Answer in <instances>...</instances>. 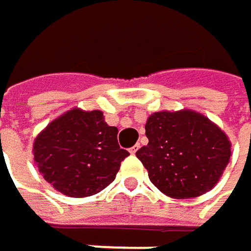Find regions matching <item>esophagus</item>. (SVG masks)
<instances>
[{"label": "esophagus", "instance_id": "obj_1", "mask_svg": "<svg viewBox=\"0 0 251 251\" xmlns=\"http://www.w3.org/2000/svg\"><path fill=\"white\" fill-rule=\"evenodd\" d=\"M138 149H139V145H135V147H132V148L129 149V152H130V153H132V155H135V153H136V151H138Z\"/></svg>", "mask_w": 251, "mask_h": 251}]
</instances>
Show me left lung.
I'll return each instance as SVG.
<instances>
[{
  "instance_id": "left-lung-1",
  "label": "left lung",
  "mask_w": 251,
  "mask_h": 251,
  "mask_svg": "<svg viewBox=\"0 0 251 251\" xmlns=\"http://www.w3.org/2000/svg\"><path fill=\"white\" fill-rule=\"evenodd\" d=\"M148 145L136 152L151 182L162 194L185 200L214 188L231 156V142L220 126L191 109L152 113Z\"/></svg>"
}]
</instances>
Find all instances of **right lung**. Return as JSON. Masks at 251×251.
I'll use <instances>...</instances> for the list:
<instances>
[{"label":"right lung","mask_w":251,"mask_h":251,"mask_svg":"<svg viewBox=\"0 0 251 251\" xmlns=\"http://www.w3.org/2000/svg\"><path fill=\"white\" fill-rule=\"evenodd\" d=\"M34 164L58 193L83 198L100 193L129 155L118 144V127L100 110L73 107L46 126L34 139Z\"/></svg>","instance_id":"right-lung-1"}]
</instances>
